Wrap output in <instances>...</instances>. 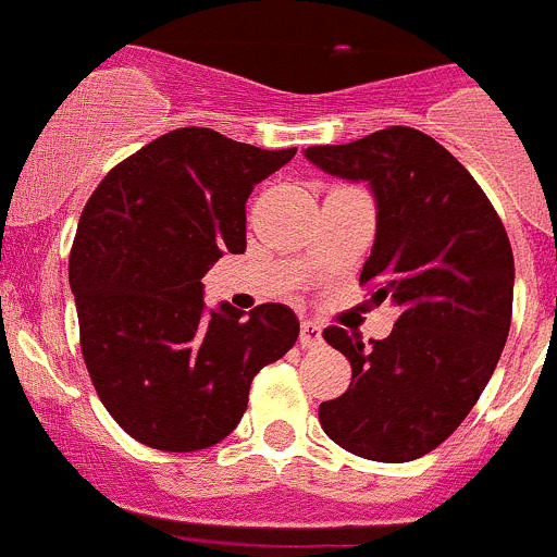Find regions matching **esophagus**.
I'll return each instance as SVG.
<instances>
[{"label":"esophagus","instance_id":"obj_1","mask_svg":"<svg viewBox=\"0 0 557 557\" xmlns=\"http://www.w3.org/2000/svg\"><path fill=\"white\" fill-rule=\"evenodd\" d=\"M301 346L304 348H314L323 343V329L318 326L314 321H301Z\"/></svg>","mask_w":557,"mask_h":557}]
</instances>
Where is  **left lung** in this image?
<instances>
[{"label":"left lung","mask_w":557,"mask_h":557,"mask_svg":"<svg viewBox=\"0 0 557 557\" xmlns=\"http://www.w3.org/2000/svg\"><path fill=\"white\" fill-rule=\"evenodd\" d=\"M318 170L376 200V239L359 282L398 309L385 339L323 332L351 362V385L318 416L334 444L407 462L441 446L488 385L513 312V250L469 170L416 127L307 147Z\"/></svg>","instance_id":"8db88e82"}]
</instances>
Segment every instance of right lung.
Wrapping results in <instances>:
<instances>
[{"label":"right lung","mask_w":557,"mask_h":557,"mask_svg":"<svg viewBox=\"0 0 557 557\" xmlns=\"http://www.w3.org/2000/svg\"><path fill=\"white\" fill-rule=\"evenodd\" d=\"M295 156L178 127L113 166L77 223L69 284L97 396L139 444L198 451L248 410L250 382L298 339L284 304L209 309L203 275L245 250V203Z\"/></svg>","instance_id":"right-lung-1"}]
</instances>
